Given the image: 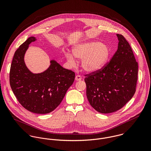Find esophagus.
<instances>
[{
	"instance_id": "obj_1",
	"label": "esophagus",
	"mask_w": 151,
	"mask_h": 151,
	"mask_svg": "<svg viewBox=\"0 0 151 151\" xmlns=\"http://www.w3.org/2000/svg\"><path fill=\"white\" fill-rule=\"evenodd\" d=\"M75 79H76V81H80V80H81L82 78H81V76H80V75H77V76H76Z\"/></svg>"
}]
</instances>
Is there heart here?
Returning <instances> with one entry per match:
<instances>
[{
  "label": "heart",
  "mask_w": 151,
  "mask_h": 151,
  "mask_svg": "<svg viewBox=\"0 0 151 151\" xmlns=\"http://www.w3.org/2000/svg\"><path fill=\"white\" fill-rule=\"evenodd\" d=\"M73 56L78 59H82L83 68L89 73L100 70L108 60L110 52L108 46L99 41H87L76 45L72 48ZM67 61L74 65L76 59L70 53L65 54Z\"/></svg>",
  "instance_id": "obj_1"
}]
</instances>
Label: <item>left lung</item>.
I'll use <instances>...</instances> for the list:
<instances>
[{
	"mask_svg": "<svg viewBox=\"0 0 151 151\" xmlns=\"http://www.w3.org/2000/svg\"><path fill=\"white\" fill-rule=\"evenodd\" d=\"M118 48L109 63L86 75V97L91 106L101 113L114 112L132 98L138 78V63L129 42L117 34Z\"/></svg>",
	"mask_w": 151,
	"mask_h": 151,
	"instance_id": "obj_1",
	"label": "left lung"
}]
</instances>
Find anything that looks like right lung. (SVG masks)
Returning <instances> with one entry per match:
<instances>
[{
    "instance_id": "obj_1",
    "label": "right lung",
    "mask_w": 151,
    "mask_h": 151,
    "mask_svg": "<svg viewBox=\"0 0 151 151\" xmlns=\"http://www.w3.org/2000/svg\"><path fill=\"white\" fill-rule=\"evenodd\" d=\"M37 40L28 38L16 51L10 71L11 88L22 106L37 114L49 113L57 108L73 84L75 73L56 60L42 73H33L26 66L24 56L29 45Z\"/></svg>"
}]
</instances>
